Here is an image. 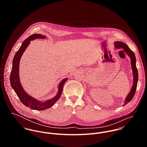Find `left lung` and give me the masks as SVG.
<instances>
[{
	"mask_svg": "<svg viewBox=\"0 0 147 147\" xmlns=\"http://www.w3.org/2000/svg\"><path fill=\"white\" fill-rule=\"evenodd\" d=\"M115 47L116 49H122L127 54L129 57L131 59V67H132V69L133 72V75H134V83L132 85V88L131 89V91L129 92V94L126 97L125 102L124 105H127L128 102H129L133 98L137 88V84H138V69L136 66V57L134 53L129 48V47L125 44V43L122 42H115Z\"/></svg>",
	"mask_w": 147,
	"mask_h": 147,
	"instance_id": "left-lung-1",
	"label": "left lung"
}]
</instances>
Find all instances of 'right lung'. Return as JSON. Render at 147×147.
I'll use <instances>...</instances> for the list:
<instances>
[{"label":"right lung","instance_id":"right-lung-1","mask_svg":"<svg viewBox=\"0 0 147 147\" xmlns=\"http://www.w3.org/2000/svg\"><path fill=\"white\" fill-rule=\"evenodd\" d=\"M46 37L39 34H34L29 36L22 43L20 49L15 54L12 62V67L10 75V83L12 88L15 90L17 96L19 98L21 103L26 106V107H30L31 109L36 110H43L47 109L52 107L54 104L59 99L63 92V86L65 82L68 79H65L63 80L59 85L58 92L57 94L51 100H47L46 101L42 102L41 101L37 100L36 99L29 96L24 90L23 88L21 86L20 84V80L19 79V65L20 61L22 57V54L25 51L26 47L29 46L30 43V41L33 40L36 38L43 39Z\"/></svg>","mask_w":147,"mask_h":147}]
</instances>
